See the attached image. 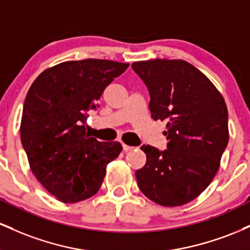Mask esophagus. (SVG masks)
<instances>
[{
	"label": "esophagus",
	"instance_id": "34e87169",
	"mask_svg": "<svg viewBox=\"0 0 250 250\" xmlns=\"http://www.w3.org/2000/svg\"><path fill=\"white\" fill-rule=\"evenodd\" d=\"M122 147L125 151H129V150H131V149H134V147H130V146H127V145H123Z\"/></svg>",
	"mask_w": 250,
	"mask_h": 250
}]
</instances>
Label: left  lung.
I'll list each match as a JSON object with an SVG mask.
<instances>
[{"instance_id": "8db88e82", "label": "left lung", "mask_w": 250, "mask_h": 250, "mask_svg": "<svg viewBox=\"0 0 250 250\" xmlns=\"http://www.w3.org/2000/svg\"><path fill=\"white\" fill-rule=\"evenodd\" d=\"M147 85L151 117L167 122L166 150L143 145L140 190L165 207L186 205L210 185L228 145V110L210 80L183 60L134 62Z\"/></svg>"}]
</instances>
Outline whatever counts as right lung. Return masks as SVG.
Here are the masks:
<instances>
[{"mask_svg": "<svg viewBox=\"0 0 250 250\" xmlns=\"http://www.w3.org/2000/svg\"><path fill=\"white\" fill-rule=\"evenodd\" d=\"M129 63L88 59L42 71L28 90L21 141L31 171L57 200L75 203L95 195L120 142H100L85 131L88 111Z\"/></svg>", "mask_w": 250, "mask_h": 250, "instance_id": "right-lung-1", "label": "right lung"}]
</instances>
